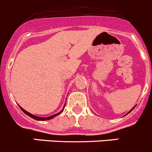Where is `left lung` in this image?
Listing matches in <instances>:
<instances>
[{
  "label": "left lung",
  "instance_id": "left-lung-1",
  "mask_svg": "<svg viewBox=\"0 0 152 152\" xmlns=\"http://www.w3.org/2000/svg\"><path fill=\"white\" fill-rule=\"evenodd\" d=\"M134 107H135V106H134ZM134 108H133V109H132V110H131V111H130V112H132V110H133V109H134ZM129 113H128V114H129Z\"/></svg>",
  "mask_w": 152,
  "mask_h": 152
}]
</instances>
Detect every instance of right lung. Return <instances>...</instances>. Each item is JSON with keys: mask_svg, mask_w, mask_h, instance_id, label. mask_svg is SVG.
I'll use <instances>...</instances> for the list:
<instances>
[{"mask_svg": "<svg viewBox=\"0 0 152 152\" xmlns=\"http://www.w3.org/2000/svg\"><path fill=\"white\" fill-rule=\"evenodd\" d=\"M64 107H65V106H64ZM20 109H21L22 111H23V112H24L25 114H26L27 115H28V116H29V117H31V118H33V119H34V120H36V121H48V120H50V119H52V118H55V117H56V116H58V115H60V114L61 113V112H63V111H64V109H63L62 111H61V112H58V113H57V114H55V115H52V116H49V117H48V118H40V117H37V116H34V115H31V114H30V113H28V112H27L26 111V110H24V109H23V108H21L20 106Z\"/></svg>", "mask_w": 152, "mask_h": 152, "instance_id": "right-lung-1", "label": "right lung"}]
</instances>
